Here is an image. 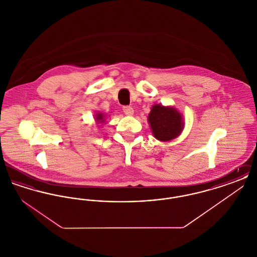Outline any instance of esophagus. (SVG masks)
<instances>
[{
	"mask_svg": "<svg viewBox=\"0 0 257 257\" xmlns=\"http://www.w3.org/2000/svg\"><path fill=\"white\" fill-rule=\"evenodd\" d=\"M123 112L126 114V115H132L134 113V110L132 107L130 106H124L123 107Z\"/></svg>",
	"mask_w": 257,
	"mask_h": 257,
	"instance_id": "1",
	"label": "esophagus"
}]
</instances>
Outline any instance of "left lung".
I'll list each match as a JSON object with an SVG mask.
<instances>
[{"label":"left lung","mask_w":257,"mask_h":257,"mask_svg":"<svg viewBox=\"0 0 257 257\" xmlns=\"http://www.w3.org/2000/svg\"><path fill=\"white\" fill-rule=\"evenodd\" d=\"M154 137L161 142H169L181 134L184 128L182 114L173 107L154 105L147 118Z\"/></svg>","instance_id":"obj_1"}]
</instances>
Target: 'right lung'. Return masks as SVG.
Instances as JSON below:
<instances>
[{
  "mask_svg": "<svg viewBox=\"0 0 257 257\" xmlns=\"http://www.w3.org/2000/svg\"><path fill=\"white\" fill-rule=\"evenodd\" d=\"M104 117H105V115H103V113L98 112L97 114L95 115V120L97 121V123H103L105 121Z\"/></svg>",
  "mask_w": 257,
  "mask_h": 257,
  "instance_id": "1",
  "label": "right lung"
}]
</instances>
